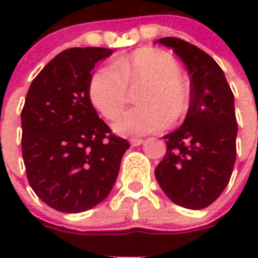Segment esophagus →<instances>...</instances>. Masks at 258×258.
<instances>
[{"instance_id":"1","label":"esophagus","mask_w":258,"mask_h":258,"mask_svg":"<svg viewBox=\"0 0 258 258\" xmlns=\"http://www.w3.org/2000/svg\"><path fill=\"white\" fill-rule=\"evenodd\" d=\"M130 143H131V146H133V147H137V146H141L142 143H143V139H131V141H130Z\"/></svg>"}]
</instances>
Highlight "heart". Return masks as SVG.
I'll return each mask as SVG.
<instances>
[{
  "mask_svg": "<svg viewBox=\"0 0 258 258\" xmlns=\"http://www.w3.org/2000/svg\"><path fill=\"white\" fill-rule=\"evenodd\" d=\"M138 91V107L121 113L113 131L123 137H141L174 124L186 116L191 92L180 75L175 57L163 49L141 48L113 66L101 67L89 80L88 96L92 105L108 120L121 112L130 88Z\"/></svg>",
  "mask_w": 258,
  "mask_h": 258,
  "instance_id": "heart-1",
  "label": "heart"
}]
</instances>
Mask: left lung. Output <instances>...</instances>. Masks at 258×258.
Wrapping results in <instances>:
<instances>
[{
	"label": "left lung",
	"mask_w": 258,
	"mask_h": 258,
	"mask_svg": "<svg viewBox=\"0 0 258 258\" xmlns=\"http://www.w3.org/2000/svg\"><path fill=\"white\" fill-rule=\"evenodd\" d=\"M157 42L171 48L187 68L191 104L183 124L163 137L167 151L155 178L174 204L200 210L221 196L232 176L238 130L234 96L206 52L176 37Z\"/></svg>",
	"instance_id": "obj_1"
}]
</instances>
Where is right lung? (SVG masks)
<instances>
[{
    "label": "right lung",
    "instance_id": "right-lung-1",
    "mask_svg": "<svg viewBox=\"0 0 258 258\" xmlns=\"http://www.w3.org/2000/svg\"><path fill=\"white\" fill-rule=\"evenodd\" d=\"M107 48L62 50L34 78L21 112L22 158L30 187L48 206L82 213L104 201L128 142L111 133L88 96Z\"/></svg>",
    "mask_w": 258,
    "mask_h": 258
}]
</instances>
